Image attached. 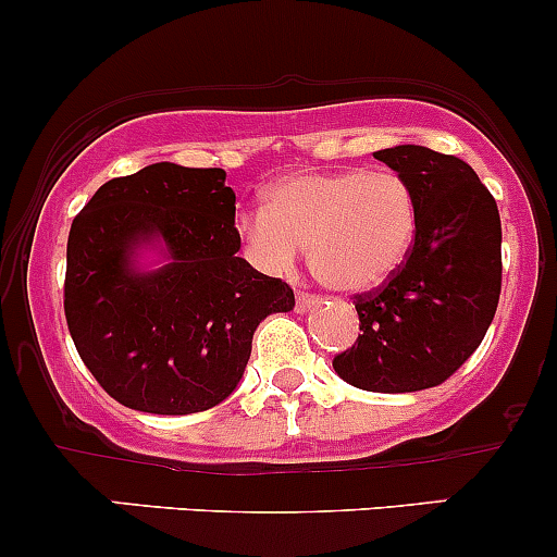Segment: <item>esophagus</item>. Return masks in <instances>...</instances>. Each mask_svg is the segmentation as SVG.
I'll return each instance as SVG.
<instances>
[{
    "label": "esophagus",
    "mask_w": 557,
    "mask_h": 557,
    "mask_svg": "<svg viewBox=\"0 0 557 557\" xmlns=\"http://www.w3.org/2000/svg\"><path fill=\"white\" fill-rule=\"evenodd\" d=\"M318 298H314V296H309V294H298L296 296V309H298V312H312V309L314 307H318Z\"/></svg>",
    "instance_id": "34e87169"
}]
</instances>
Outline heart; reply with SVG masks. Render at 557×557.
Masks as SVG:
<instances>
[{"instance_id":"obj_1","label":"heart","mask_w":557,"mask_h":557,"mask_svg":"<svg viewBox=\"0 0 557 557\" xmlns=\"http://www.w3.org/2000/svg\"><path fill=\"white\" fill-rule=\"evenodd\" d=\"M417 230L411 184L368 168L290 173L263 191V208L237 219L245 256L261 272H288L309 245L320 283L349 296L382 288L411 253Z\"/></svg>"}]
</instances>
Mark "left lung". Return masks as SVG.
Masks as SVG:
<instances>
[{
	"label": "left lung",
	"mask_w": 557,
	"mask_h": 557,
	"mask_svg": "<svg viewBox=\"0 0 557 557\" xmlns=\"http://www.w3.org/2000/svg\"><path fill=\"white\" fill-rule=\"evenodd\" d=\"M376 160L411 184L419 230L382 290L357 296L360 336L333 371L368 392L443 384L483 342L502 290V221L491 191L459 157L403 144Z\"/></svg>",
	"instance_id": "left-lung-1"
}]
</instances>
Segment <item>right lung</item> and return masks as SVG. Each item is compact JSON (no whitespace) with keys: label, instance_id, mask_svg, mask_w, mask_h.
I'll use <instances>...</instances> for the list:
<instances>
[{"label":"right lung","instance_id":"add662e5","mask_svg":"<svg viewBox=\"0 0 557 557\" xmlns=\"http://www.w3.org/2000/svg\"><path fill=\"white\" fill-rule=\"evenodd\" d=\"M237 250L221 168L154 162L107 181L82 208L63 309L82 362L116 403L184 417L237 389L256 327L296 307L288 283Z\"/></svg>","mask_w":557,"mask_h":557}]
</instances>
